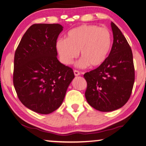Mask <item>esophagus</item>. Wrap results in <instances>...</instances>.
I'll return each instance as SVG.
<instances>
[{"label":"esophagus","instance_id":"esophagus-1","mask_svg":"<svg viewBox=\"0 0 146 146\" xmlns=\"http://www.w3.org/2000/svg\"><path fill=\"white\" fill-rule=\"evenodd\" d=\"M73 71H74V74H75V76H78V75H80V71H78L77 70H74Z\"/></svg>","mask_w":146,"mask_h":146}]
</instances>
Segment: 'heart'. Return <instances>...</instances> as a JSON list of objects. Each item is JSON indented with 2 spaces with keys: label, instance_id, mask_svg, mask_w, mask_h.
<instances>
[{
  "label": "heart",
  "instance_id": "obj_1",
  "mask_svg": "<svg viewBox=\"0 0 146 146\" xmlns=\"http://www.w3.org/2000/svg\"><path fill=\"white\" fill-rule=\"evenodd\" d=\"M111 44L112 36L108 29L82 25L71 29L66 39H58L56 49L61 62L66 65L72 64L80 51L82 58L78 62V67H98L108 58Z\"/></svg>",
  "mask_w": 146,
  "mask_h": 146
}]
</instances>
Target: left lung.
<instances>
[{"instance_id":"8db88e82","label":"left lung","mask_w":146,"mask_h":146,"mask_svg":"<svg viewBox=\"0 0 146 146\" xmlns=\"http://www.w3.org/2000/svg\"><path fill=\"white\" fill-rule=\"evenodd\" d=\"M113 34L111 50L104 62L86 73L85 96L91 107L102 112L117 110L130 98L135 82L131 49L119 28L111 23Z\"/></svg>"}]
</instances>
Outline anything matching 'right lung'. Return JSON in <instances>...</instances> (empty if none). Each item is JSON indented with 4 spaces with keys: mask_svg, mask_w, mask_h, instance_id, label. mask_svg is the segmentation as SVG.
Masks as SVG:
<instances>
[{
    "mask_svg": "<svg viewBox=\"0 0 146 146\" xmlns=\"http://www.w3.org/2000/svg\"><path fill=\"white\" fill-rule=\"evenodd\" d=\"M63 26L35 24L22 38L14 58L13 85L23 104L40 114L60 107L75 78L72 69L60 63L56 42Z\"/></svg>",
    "mask_w": 146,
    "mask_h": 146,
    "instance_id": "add662e5",
    "label": "right lung"
}]
</instances>
